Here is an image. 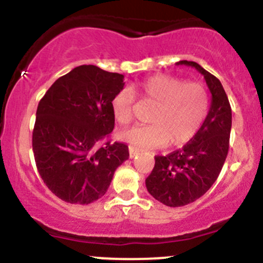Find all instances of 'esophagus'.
<instances>
[{
	"label": "esophagus",
	"instance_id": "1",
	"mask_svg": "<svg viewBox=\"0 0 263 263\" xmlns=\"http://www.w3.org/2000/svg\"><path fill=\"white\" fill-rule=\"evenodd\" d=\"M128 151H129V158H135V156L137 155V154H139V150H136V148H134V147H131L129 146L128 147Z\"/></svg>",
	"mask_w": 263,
	"mask_h": 263
}]
</instances>
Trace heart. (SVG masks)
<instances>
[{"instance_id": "obj_1", "label": "heart", "mask_w": 263, "mask_h": 263, "mask_svg": "<svg viewBox=\"0 0 263 263\" xmlns=\"http://www.w3.org/2000/svg\"><path fill=\"white\" fill-rule=\"evenodd\" d=\"M145 100L154 103L148 124H137L119 134L134 148H155L165 144L182 145L190 141L202 126L209 110V95L198 82H185L171 75H154L132 86ZM122 89L112 99V110L119 124L134 118L135 95Z\"/></svg>"}]
</instances>
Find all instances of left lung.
Instances as JSON below:
<instances>
[{
  "label": "left lung",
  "mask_w": 263,
  "mask_h": 263,
  "mask_svg": "<svg viewBox=\"0 0 263 263\" xmlns=\"http://www.w3.org/2000/svg\"><path fill=\"white\" fill-rule=\"evenodd\" d=\"M177 65L195 67L203 75L211 104L197 134L179 150L155 156V165L145 181L148 193L171 208L188 205L210 190L227 159L232 129V108L219 79L192 61Z\"/></svg>",
  "instance_id": "left-lung-1"
}]
</instances>
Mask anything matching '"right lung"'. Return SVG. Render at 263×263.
<instances>
[{"instance_id":"obj_1","label":"right lung","mask_w":263,"mask_h":263,"mask_svg":"<svg viewBox=\"0 0 263 263\" xmlns=\"http://www.w3.org/2000/svg\"><path fill=\"white\" fill-rule=\"evenodd\" d=\"M124 76L94 65L75 67L57 79L36 109L33 151L47 187L61 200L87 205L105 195L128 146L110 142L112 99Z\"/></svg>"}]
</instances>
